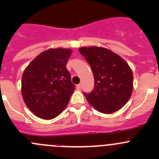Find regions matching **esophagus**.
Instances as JSON below:
<instances>
[{"label": "esophagus", "mask_w": 159, "mask_h": 159, "mask_svg": "<svg viewBox=\"0 0 159 159\" xmlns=\"http://www.w3.org/2000/svg\"><path fill=\"white\" fill-rule=\"evenodd\" d=\"M77 89H81V84H78V85L76 86Z\"/></svg>", "instance_id": "1"}]
</instances>
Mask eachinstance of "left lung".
I'll return each instance as SVG.
<instances>
[{"instance_id":"obj_1","label":"left lung","mask_w":159,"mask_h":159,"mask_svg":"<svg viewBox=\"0 0 159 159\" xmlns=\"http://www.w3.org/2000/svg\"><path fill=\"white\" fill-rule=\"evenodd\" d=\"M92 70L94 89L84 93L90 105L105 114L121 109L133 90V73L125 61L110 50L100 47L79 49Z\"/></svg>"}]
</instances>
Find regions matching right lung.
<instances>
[{"mask_svg":"<svg viewBox=\"0 0 159 159\" xmlns=\"http://www.w3.org/2000/svg\"><path fill=\"white\" fill-rule=\"evenodd\" d=\"M71 51L49 49L25 70L21 94L27 107L38 118L53 119L66 108L75 86L66 68Z\"/></svg>","mask_w":159,"mask_h":159,"instance_id":"add662e5","label":"right lung"}]
</instances>
